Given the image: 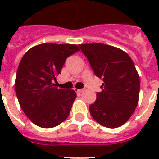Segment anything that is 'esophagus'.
Instances as JSON below:
<instances>
[{
    "label": "esophagus",
    "instance_id": "1",
    "mask_svg": "<svg viewBox=\"0 0 159 159\" xmlns=\"http://www.w3.org/2000/svg\"><path fill=\"white\" fill-rule=\"evenodd\" d=\"M75 89L76 92H77V93H82V92L84 91V89Z\"/></svg>",
    "mask_w": 159,
    "mask_h": 159
}]
</instances>
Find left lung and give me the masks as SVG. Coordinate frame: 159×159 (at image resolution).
<instances>
[{"mask_svg": "<svg viewBox=\"0 0 159 159\" xmlns=\"http://www.w3.org/2000/svg\"><path fill=\"white\" fill-rule=\"evenodd\" d=\"M93 72L104 83L89 105L91 116L99 124L115 129L134 114L139 97L140 80L134 64L126 52L102 43L79 45Z\"/></svg>", "mask_w": 159, "mask_h": 159, "instance_id": "1", "label": "left lung"}]
</instances>
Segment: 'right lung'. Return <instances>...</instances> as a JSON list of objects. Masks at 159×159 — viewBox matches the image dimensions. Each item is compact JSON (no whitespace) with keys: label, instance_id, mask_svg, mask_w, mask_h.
<instances>
[{"label":"right lung","instance_id":"right-lung-1","mask_svg":"<svg viewBox=\"0 0 159 159\" xmlns=\"http://www.w3.org/2000/svg\"><path fill=\"white\" fill-rule=\"evenodd\" d=\"M77 45L45 43L30 48L20 62L15 81L17 99L25 114L40 128H54L70 113L76 98L73 89L56 87V77Z\"/></svg>","mask_w":159,"mask_h":159}]
</instances>
